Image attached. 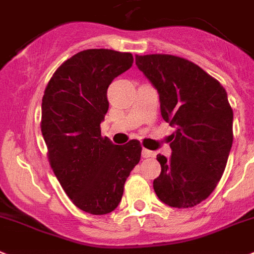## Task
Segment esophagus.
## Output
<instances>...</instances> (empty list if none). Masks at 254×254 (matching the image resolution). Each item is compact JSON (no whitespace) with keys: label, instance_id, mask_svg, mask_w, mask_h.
I'll use <instances>...</instances> for the list:
<instances>
[{"label":"esophagus","instance_id":"34e87169","mask_svg":"<svg viewBox=\"0 0 254 254\" xmlns=\"http://www.w3.org/2000/svg\"><path fill=\"white\" fill-rule=\"evenodd\" d=\"M141 155H142V158H151V157H154V155H155V153H154V151H151V150H148V149H142Z\"/></svg>","mask_w":254,"mask_h":254}]
</instances>
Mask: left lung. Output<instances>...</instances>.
Instances as JSON below:
<instances>
[{"mask_svg": "<svg viewBox=\"0 0 254 254\" xmlns=\"http://www.w3.org/2000/svg\"><path fill=\"white\" fill-rule=\"evenodd\" d=\"M136 65L159 94L162 118L176 131L172 154L154 191L164 204L191 208L207 199L225 171L233 145V109L225 88L200 66L173 55L136 56Z\"/></svg>", "mask_w": 254, "mask_h": 254, "instance_id": "left-lung-1", "label": "left lung"}]
</instances>
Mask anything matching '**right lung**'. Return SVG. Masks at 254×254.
<instances>
[{"label": "right lung", "instance_id": "add662e5", "mask_svg": "<svg viewBox=\"0 0 254 254\" xmlns=\"http://www.w3.org/2000/svg\"><path fill=\"white\" fill-rule=\"evenodd\" d=\"M133 64L129 53L91 49L63 63L42 97L41 131L55 176L70 200L91 214L114 211L141 145H114L101 136L109 109L106 91Z\"/></svg>", "mask_w": 254, "mask_h": 254}]
</instances>
